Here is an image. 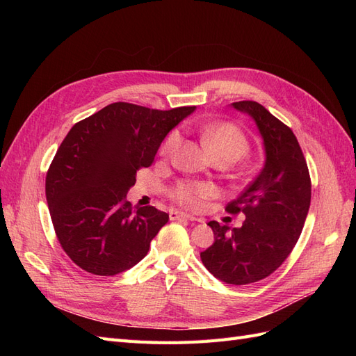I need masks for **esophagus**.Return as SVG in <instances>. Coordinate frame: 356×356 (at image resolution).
Returning a JSON list of instances; mask_svg holds the SVG:
<instances>
[{"label":"esophagus","instance_id":"esophagus-1","mask_svg":"<svg viewBox=\"0 0 356 356\" xmlns=\"http://www.w3.org/2000/svg\"><path fill=\"white\" fill-rule=\"evenodd\" d=\"M170 220H188V221H200L199 218H196L195 215H190V213H186V212H170L169 213Z\"/></svg>","mask_w":356,"mask_h":356}]
</instances>
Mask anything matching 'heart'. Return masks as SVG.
Wrapping results in <instances>:
<instances>
[{"label":"heart","instance_id":"obj_1","mask_svg":"<svg viewBox=\"0 0 356 356\" xmlns=\"http://www.w3.org/2000/svg\"><path fill=\"white\" fill-rule=\"evenodd\" d=\"M202 141L209 152L215 156H229L238 160L248 152V139L239 127L232 123H208L200 127ZM181 134L172 131L161 145V154L165 157H174L181 145ZM213 190L207 184L199 182H182L172 191V196L181 204L191 209H199L204 204V200L212 197Z\"/></svg>","mask_w":356,"mask_h":356}]
</instances>
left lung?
I'll return each mask as SVG.
<instances>
[{
    "instance_id": "8db88e82",
    "label": "left lung",
    "mask_w": 356,
    "mask_h": 356,
    "mask_svg": "<svg viewBox=\"0 0 356 356\" xmlns=\"http://www.w3.org/2000/svg\"><path fill=\"white\" fill-rule=\"evenodd\" d=\"M232 106L250 115L263 139L264 166L227 212L245 213L242 227L217 221L208 225L213 243L200 252L204 267L229 285H246L267 277L296 246L310 207V177L293 131L254 101Z\"/></svg>"
}]
</instances>
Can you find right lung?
<instances>
[{
    "instance_id": "add662e5",
    "label": "right lung",
    "mask_w": 356,
    "mask_h": 356,
    "mask_svg": "<svg viewBox=\"0 0 356 356\" xmlns=\"http://www.w3.org/2000/svg\"><path fill=\"white\" fill-rule=\"evenodd\" d=\"M195 110L115 102L71 127L49 168L46 197L60 246L83 270L114 276L147 255L169 215L134 211L126 195L136 170L152 166L161 141Z\"/></svg>"
}]
</instances>
